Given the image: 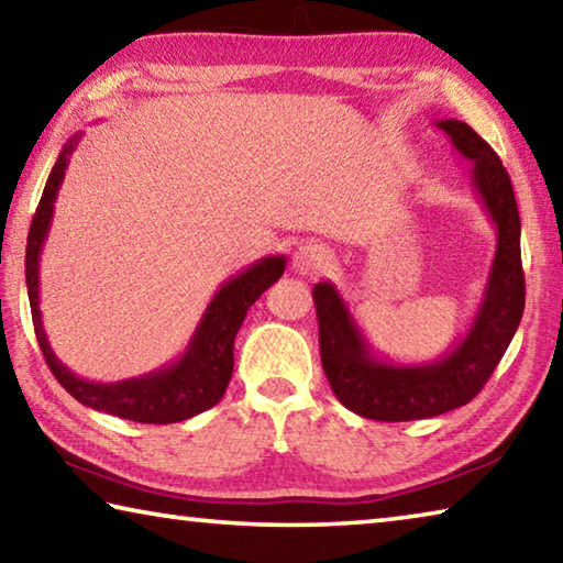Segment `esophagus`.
Wrapping results in <instances>:
<instances>
[{"label":"esophagus","instance_id":"34e87169","mask_svg":"<svg viewBox=\"0 0 563 563\" xmlns=\"http://www.w3.org/2000/svg\"><path fill=\"white\" fill-rule=\"evenodd\" d=\"M332 255L318 243H305L292 253V271L298 275H318L330 265Z\"/></svg>","mask_w":563,"mask_h":563}]
</instances>
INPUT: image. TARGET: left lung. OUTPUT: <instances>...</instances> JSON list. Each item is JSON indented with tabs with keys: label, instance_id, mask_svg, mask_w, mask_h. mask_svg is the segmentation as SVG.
Listing matches in <instances>:
<instances>
[{
	"label": "left lung",
	"instance_id": "1",
	"mask_svg": "<svg viewBox=\"0 0 563 563\" xmlns=\"http://www.w3.org/2000/svg\"><path fill=\"white\" fill-rule=\"evenodd\" d=\"M434 126L472 161V186L497 228V253L470 330L434 362L399 365L373 350L335 283L312 288L320 360L332 393L355 415L377 422L427 419L470 402L499 365L523 312L521 221L507 168L470 123L444 119Z\"/></svg>",
	"mask_w": 563,
	"mask_h": 563
}]
</instances>
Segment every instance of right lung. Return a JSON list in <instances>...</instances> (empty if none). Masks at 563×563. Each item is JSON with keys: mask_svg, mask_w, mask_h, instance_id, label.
<instances>
[{"mask_svg": "<svg viewBox=\"0 0 563 563\" xmlns=\"http://www.w3.org/2000/svg\"><path fill=\"white\" fill-rule=\"evenodd\" d=\"M79 139L81 131L66 141L56 158L40 208L34 213L30 238H26V292H30L36 340H40L44 360L54 377L81 405L97 409V412L131 419V422H184V419L201 415L221 402L233 375V342L238 330H241L251 305L283 275L285 255H268L228 278L208 302L201 322L194 330V338L178 360L154 369V373L119 379V383H93V379L74 375L54 355L49 338L44 332L40 310V261L54 218V201L59 196L66 166H69Z\"/></svg>", "mask_w": 563, "mask_h": 563, "instance_id": "add662e5", "label": "right lung"}]
</instances>
